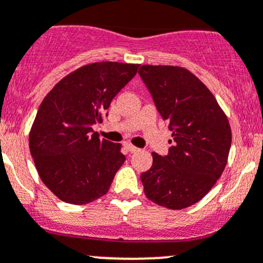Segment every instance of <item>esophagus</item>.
I'll return each instance as SVG.
<instances>
[{"label":"esophagus","mask_w":263,"mask_h":263,"mask_svg":"<svg viewBox=\"0 0 263 263\" xmlns=\"http://www.w3.org/2000/svg\"><path fill=\"white\" fill-rule=\"evenodd\" d=\"M126 148L129 151V153H136V151H139V148H137L136 146H134V145H131V144H127Z\"/></svg>","instance_id":"esophagus-1"}]
</instances>
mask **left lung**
Wrapping results in <instances>:
<instances>
[{
    "label": "left lung",
    "instance_id": "1",
    "mask_svg": "<svg viewBox=\"0 0 263 263\" xmlns=\"http://www.w3.org/2000/svg\"><path fill=\"white\" fill-rule=\"evenodd\" d=\"M139 73L174 137L168 155L153 153V165L141 174L144 192L166 209L190 208L213 188L227 165L229 121L210 90L185 68L144 65Z\"/></svg>",
    "mask_w": 263,
    "mask_h": 263
}]
</instances>
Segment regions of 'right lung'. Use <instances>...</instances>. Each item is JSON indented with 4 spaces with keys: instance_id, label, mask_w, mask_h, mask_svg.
Returning a JSON list of instances; mask_svg holds the SVG:
<instances>
[{
    "instance_id": "right-lung-1",
    "label": "right lung",
    "mask_w": 263,
    "mask_h": 263,
    "mask_svg": "<svg viewBox=\"0 0 263 263\" xmlns=\"http://www.w3.org/2000/svg\"><path fill=\"white\" fill-rule=\"evenodd\" d=\"M139 65L98 62L62 79L39 107L29 147L44 184L60 200L84 205L108 192L126 156L121 145L100 140L92 126L108 116L113 98Z\"/></svg>"
}]
</instances>
